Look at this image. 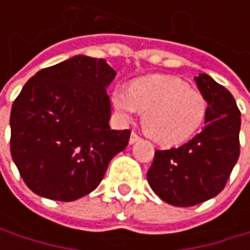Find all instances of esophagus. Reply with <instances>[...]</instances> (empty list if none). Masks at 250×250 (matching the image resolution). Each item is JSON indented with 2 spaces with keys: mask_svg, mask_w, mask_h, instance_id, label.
Returning <instances> with one entry per match:
<instances>
[{
  "mask_svg": "<svg viewBox=\"0 0 250 250\" xmlns=\"http://www.w3.org/2000/svg\"><path fill=\"white\" fill-rule=\"evenodd\" d=\"M140 140V137L134 133V131H131V134H130V139H128V143L130 145H134L136 142H139Z\"/></svg>",
  "mask_w": 250,
  "mask_h": 250,
  "instance_id": "obj_1",
  "label": "esophagus"
}]
</instances>
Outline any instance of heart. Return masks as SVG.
<instances>
[{
	"instance_id": "1",
	"label": "heart",
	"mask_w": 250,
	"mask_h": 250,
	"mask_svg": "<svg viewBox=\"0 0 250 250\" xmlns=\"http://www.w3.org/2000/svg\"><path fill=\"white\" fill-rule=\"evenodd\" d=\"M119 116L128 122L143 111L145 133L162 146H175L191 139L204 125L206 97L172 76H146L130 88H116L111 95Z\"/></svg>"
}]
</instances>
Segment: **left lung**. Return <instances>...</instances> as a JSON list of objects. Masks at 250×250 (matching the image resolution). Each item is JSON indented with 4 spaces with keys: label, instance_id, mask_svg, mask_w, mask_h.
<instances>
[{
    "label": "left lung",
    "instance_id": "8db88e82",
    "mask_svg": "<svg viewBox=\"0 0 250 250\" xmlns=\"http://www.w3.org/2000/svg\"><path fill=\"white\" fill-rule=\"evenodd\" d=\"M207 100L204 128L179 147L156 150L147 182L155 194L176 207L216 197L239 159L240 111L233 95L207 74L194 78Z\"/></svg>",
    "mask_w": 250,
    "mask_h": 250
}]
</instances>
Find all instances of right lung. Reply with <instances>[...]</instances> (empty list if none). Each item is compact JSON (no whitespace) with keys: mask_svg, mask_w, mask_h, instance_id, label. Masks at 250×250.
<instances>
[{"mask_svg":"<svg viewBox=\"0 0 250 250\" xmlns=\"http://www.w3.org/2000/svg\"><path fill=\"white\" fill-rule=\"evenodd\" d=\"M116 71L76 55L39 71L11 107V156L37 195L74 201L94 191L130 130H111L107 88Z\"/></svg>","mask_w":250,"mask_h":250,"instance_id":"add662e5","label":"right lung"}]
</instances>
